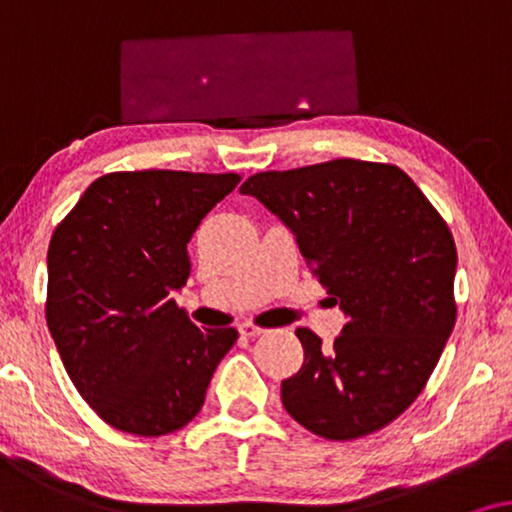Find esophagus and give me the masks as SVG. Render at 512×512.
<instances>
[{
  "label": "esophagus",
  "instance_id": "34e87169",
  "mask_svg": "<svg viewBox=\"0 0 512 512\" xmlns=\"http://www.w3.org/2000/svg\"><path fill=\"white\" fill-rule=\"evenodd\" d=\"M238 332H241L243 337H260L264 332V327L250 323V320H245V323L238 325Z\"/></svg>",
  "mask_w": 512,
  "mask_h": 512
}]
</instances>
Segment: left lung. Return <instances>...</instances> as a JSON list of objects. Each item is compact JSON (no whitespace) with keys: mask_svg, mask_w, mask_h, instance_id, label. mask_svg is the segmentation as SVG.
<instances>
[{"mask_svg":"<svg viewBox=\"0 0 512 512\" xmlns=\"http://www.w3.org/2000/svg\"><path fill=\"white\" fill-rule=\"evenodd\" d=\"M241 194L295 234L311 274L349 318L330 351L297 327L304 365L281 384L283 407L327 440L388 426L424 391L454 330L452 231L391 163L267 170L248 177Z\"/></svg>","mask_w":512,"mask_h":512,"instance_id":"obj_1","label":"left lung"}]
</instances>
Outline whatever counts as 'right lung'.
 <instances>
[{
  "instance_id": "right-lung-1",
  "label": "right lung",
  "mask_w": 512,
  "mask_h": 512,
  "mask_svg": "<svg viewBox=\"0 0 512 512\" xmlns=\"http://www.w3.org/2000/svg\"><path fill=\"white\" fill-rule=\"evenodd\" d=\"M238 182L236 173H107L53 231L46 323L72 384L109 426L156 438L203 407L238 332L201 330L170 295L192 271L196 227Z\"/></svg>"
}]
</instances>
